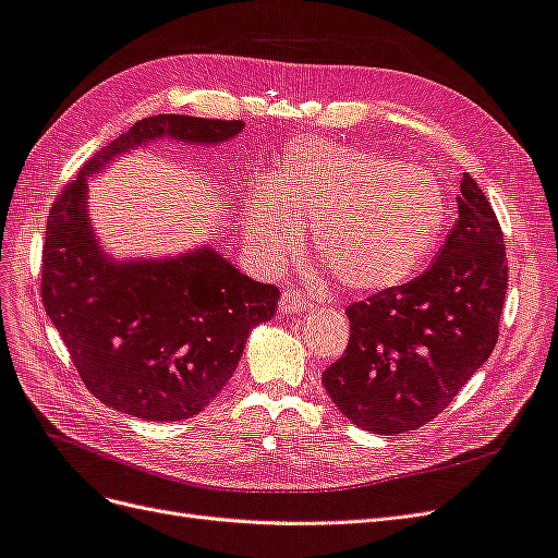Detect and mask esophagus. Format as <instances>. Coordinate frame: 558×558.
Listing matches in <instances>:
<instances>
[{
  "mask_svg": "<svg viewBox=\"0 0 558 558\" xmlns=\"http://www.w3.org/2000/svg\"><path fill=\"white\" fill-rule=\"evenodd\" d=\"M281 310L283 312H289V314H305V312H310V300H307V295L302 293L300 289H286L283 293H281Z\"/></svg>",
  "mask_w": 558,
  "mask_h": 558,
  "instance_id": "1",
  "label": "esophagus"
}]
</instances>
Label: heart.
I'll use <instances>...</instances> for the list:
<instances>
[{
  "label": "heart",
  "mask_w": 558,
  "mask_h": 558,
  "mask_svg": "<svg viewBox=\"0 0 558 558\" xmlns=\"http://www.w3.org/2000/svg\"><path fill=\"white\" fill-rule=\"evenodd\" d=\"M310 226L312 251L356 293L393 289L428 263L445 232V197L426 172L351 144L295 140L253 185L244 234L267 260Z\"/></svg>",
  "instance_id": "heart-1"
}]
</instances>
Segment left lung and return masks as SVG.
I'll list each match as a JSON object with an SVG mask.
<instances>
[{
  "label": "left lung",
  "mask_w": 558,
  "mask_h": 558,
  "mask_svg": "<svg viewBox=\"0 0 558 558\" xmlns=\"http://www.w3.org/2000/svg\"><path fill=\"white\" fill-rule=\"evenodd\" d=\"M459 221L416 279L347 307L349 344L324 386L353 424L379 435L435 418L492 356L508 293L496 211L463 174Z\"/></svg>",
  "instance_id": "left-lung-1"
}]
</instances>
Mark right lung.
I'll return each instance as SVG.
<instances>
[{
    "instance_id": "right-lung-1",
    "label": "right lung",
    "mask_w": 558,
    "mask_h": 558,
    "mask_svg": "<svg viewBox=\"0 0 558 558\" xmlns=\"http://www.w3.org/2000/svg\"><path fill=\"white\" fill-rule=\"evenodd\" d=\"M242 128L177 113L142 118L99 148L50 207L44 310L81 381L118 412L179 421L205 410L232 377L248 332L275 316L279 289L248 279L209 246L167 260L109 258L88 223V177L150 140L221 144Z\"/></svg>"
}]
</instances>
